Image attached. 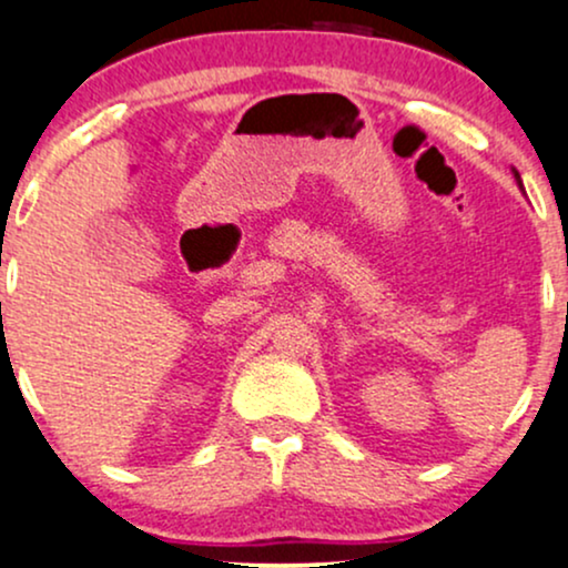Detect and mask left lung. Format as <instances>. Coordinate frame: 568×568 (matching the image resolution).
Here are the masks:
<instances>
[{
  "label": "left lung",
  "mask_w": 568,
  "mask_h": 568,
  "mask_svg": "<svg viewBox=\"0 0 568 568\" xmlns=\"http://www.w3.org/2000/svg\"><path fill=\"white\" fill-rule=\"evenodd\" d=\"M515 175H518V173H515Z\"/></svg>",
  "instance_id": "1"
}]
</instances>
